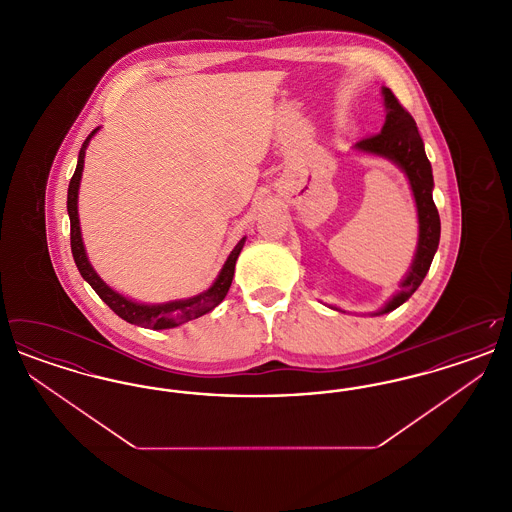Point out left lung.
Masks as SVG:
<instances>
[{
	"instance_id": "8db88e82",
	"label": "left lung",
	"mask_w": 512,
	"mask_h": 512,
	"mask_svg": "<svg viewBox=\"0 0 512 512\" xmlns=\"http://www.w3.org/2000/svg\"><path fill=\"white\" fill-rule=\"evenodd\" d=\"M382 92L388 107L386 124L382 132L366 136L357 144V147L368 153L384 155L391 161H395L405 171L413 188L414 201L418 209V224H420L418 247H416L411 272L401 282V292L393 295L390 303L380 311V313H390L399 305H403L418 290L424 276L428 274L438 249L441 224H439L436 203L432 199V188H434L432 167L424 153V144L418 134L416 122L411 117V113L399 103V99L393 96L390 88H384Z\"/></svg>"
}]
</instances>
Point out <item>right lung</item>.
Masks as SVG:
<instances>
[{
	"label": "right lung",
	"instance_id": "right-lung-1",
	"mask_svg": "<svg viewBox=\"0 0 512 512\" xmlns=\"http://www.w3.org/2000/svg\"><path fill=\"white\" fill-rule=\"evenodd\" d=\"M98 130V128H96ZM96 130L84 140V144L80 147L78 153V163H76V171H74L71 184H69V194H67V209H69V219H71V249H73L74 263L80 270L82 278L94 288V292L109 305V309L113 313H117L122 320L142 326V328H153V330H163V328H172L178 326L182 322L194 320L201 317L209 311H213L220 301L226 297V293L230 290L232 278H234V268H236V259L244 247L245 240H240L238 245L232 249V253L228 255L224 267L220 270L219 278L215 280V284L207 290V292L199 293L192 299L186 301H171L165 305H140L134 303L126 297H122L117 292H113L88 263L82 238H80V224H78V211H76V199H78V184H80V176H82V167H84V153L90 138L96 134Z\"/></svg>",
	"mask_w": 512,
	"mask_h": 512
}]
</instances>
